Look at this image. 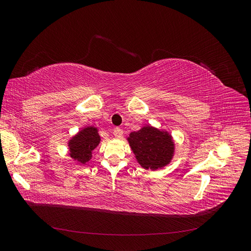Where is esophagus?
Wrapping results in <instances>:
<instances>
[{
	"label": "esophagus",
	"mask_w": 251,
	"mask_h": 251,
	"mask_svg": "<svg viewBox=\"0 0 251 251\" xmlns=\"http://www.w3.org/2000/svg\"><path fill=\"white\" fill-rule=\"evenodd\" d=\"M113 134H114V136H115V137L120 138L121 136L124 135L123 128H120V127H115V128H114V130H113Z\"/></svg>",
	"instance_id": "obj_1"
}]
</instances>
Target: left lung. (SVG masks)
<instances>
[{
	"label": "left lung",
	"mask_w": 251,
	"mask_h": 251,
	"mask_svg": "<svg viewBox=\"0 0 251 251\" xmlns=\"http://www.w3.org/2000/svg\"><path fill=\"white\" fill-rule=\"evenodd\" d=\"M136 159L146 170H158L169 164L174 155L172 136L153 126L132 132L127 138Z\"/></svg>",
	"instance_id": "obj_1"
}]
</instances>
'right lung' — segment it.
<instances>
[{
    "label": "right lung",
    "mask_w": 251,
    "mask_h": 251,
    "mask_svg": "<svg viewBox=\"0 0 251 251\" xmlns=\"http://www.w3.org/2000/svg\"><path fill=\"white\" fill-rule=\"evenodd\" d=\"M100 141L97 128L94 126L85 127L69 141L70 156L74 160L85 164L92 157V151Z\"/></svg>",
    "instance_id": "add662e5"
}]
</instances>
